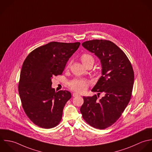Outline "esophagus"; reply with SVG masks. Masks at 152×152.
I'll return each instance as SVG.
<instances>
[{"mask_svg":"<svg viewBox=\"0 0 152 152\" xmlns=\"http://www.w3.org/2000/svg\"><path fill=\"white\" fill-rule=\"evenodd\" d=\"M80 96V94H78L77 93H73V97H77V96Z\"/></svg>","mask_w":152,"mask_h":152,"instance_id":"obj_1","label":"esophagus"}]
</instances>
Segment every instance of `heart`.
<instances>
[{"label": "heart", "instance_id": "b5f03b06", "mask_svg": "<svg viewBox=\"0 0 152 152\" xmlns=\"http://www.w3.org/2000/svg\"><path fill=\"white\" fill-rule=\"evenodd\" d=\"M80 59L84 66L86 65L91 61H94L93 58L89 54L82 55ZM88 82L83 79H75L70 81L69 83L70 88L77 92H83L86 91L88 87Z\"/></svg>", "mask_w": 152, "mask_h": 152}]
</instances>
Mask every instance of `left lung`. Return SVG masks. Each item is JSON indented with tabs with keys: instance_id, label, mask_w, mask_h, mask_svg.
I'll return each instance as SVG.
<instances>
[{
	"instance_id": "obj_1",
	"label": "left lung",
	"mask_w": 152,
	"mask_h": 152,
	"mask_svg": "<svg viewBox=\"0 0 152 152\" xmlns=\"http://www.w3.org/2000/svg\"><path fill=\"white\" fill-rule=\"evenodd\" d=\"M82 46L100 61L102 76L91 91L105 94L99 100L96 94L83 96L80 112L92 127L104 129L121 117L127 106L134 83V72L125 53L114 43L106 40L85 42Z\"/></svg>"
}]
</instances>
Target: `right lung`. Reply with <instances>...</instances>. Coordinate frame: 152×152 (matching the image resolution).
<instances>
[{
	"instance_id": "right-lung-1",
	"label": "right lung",
	"mask_w": 152,
	"mask_h": 152,
	"mask_svg": "<svg viewBox=\"0 0 152 152\" xmlns=\"http://www.w3.org/2000/svg\"><path fill=\"white\" fill-rule=\"evenodd\" d=\"M80 44L52 42L33 50L24 61L19 93L25 112L36 125L50 129L61 121L64 106L72 95L67 91H55L52 79L62 74Z\"/></svg>"
}]
</instances>
